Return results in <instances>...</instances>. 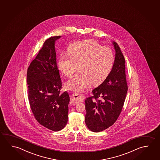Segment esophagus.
<instances>
[{"mask_svg":"<svg viewBox=\"0 0 160 160\" xmlns=\"http://www.w3.org/2000/svg\"><path fill=\"white\" fill-rule=\"evenodd\" d=\"M85 99V97L83 95L79 94H73L71 96V102L73 104H76L79 102H82Z\"/></svg>","mask_w":160,"mask_h":160,"instance_id":"34e87169","label":"esophagus"}]
</instances>
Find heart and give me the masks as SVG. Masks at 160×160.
<instances>
[{
    "label": "heart",
    "instance_id": "obj_1",
    "mask_svg": "<svg viewBox=\"0 0 160 160\" xmlns=\"http://www.w3.org/2000/svg\"><path fill=\"white\" fill-rule=\"evenodd\" d=\"M114 62V55L111 48L102 47L93 39H87L70 45L68 54L61 55L58 66L65 76L71 78L80 65L81 72L68 81L66 87L73 92H82L92 84L98 85L105 81Z\"/></svg>",
    "mask_w": 160,
    "mask_h": 160
}]
</instances>
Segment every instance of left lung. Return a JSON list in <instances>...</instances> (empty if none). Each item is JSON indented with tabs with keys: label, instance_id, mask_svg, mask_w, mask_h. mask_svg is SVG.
Here are the masks:
<instances>
[{
	"label": "left lung",
	"instance_id": "left-lung-1",
	"mask_svg": "<svg viewBox=\"0 0 160 160\" xmlns=\"http://www.w3.org/2000/svg\"><path fill=\"white\" fill-rule=\"evenodd\" d=\"M112 43L115 55L112 71L105 81L92 91L94 95L85 101V123L89 130L94 132L104 131L115 123L128 91L125 58L117 43L113 41Z\"/></svg>",
	"mask_w": 160,
	"mask_h": 160
}]
</instances>
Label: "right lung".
Wrapping results in <instances>:
<instances>
[{"mask_svg":"<svg viewBox=\"0 0 160 160\" xmlns=\"http://www.w3.org/2000/svg\"><path fill=\"white\" fill-rule=\"evenodd\" d=\"M61 36L50 37L28 68V99L37 122L53 131H60L68 121L70 97L62 88L56 62V41Z\"/></svg>","mask_w":160,"mask_h":160,"instance_id":"1","label":"right lung"}]
</instances>
